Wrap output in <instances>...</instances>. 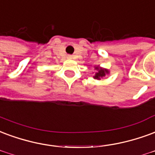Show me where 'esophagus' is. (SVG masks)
<instances>
[{
    "mask_svg": "<svg viewBox=\"0 0 155 155\" xmlns=\"http://www.w3.org/2000/svg\"><path fill=\"white\" fill-rule=\"evenodd\" d=\"M67 58H68V59H71L72 56H71V55H69L68 57H67Z\"/></svg>",
    "mask_w": 155,
    "mask_h": 155,
    "instance_id": "34e87169",
    "label": "esophagus"
}]
</instances>
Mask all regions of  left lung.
<instances>
[{"label": "left lung", "instance_id": "left-lung-1", "mask_svg": "<svg viewBox=\"0 0 155 155\" xmlns=\"http://www.w3.org/2000/svg\"><path fill=\"white\" fill-rule=\"evenodd\" d=\"M94 69L96 70L95 74L94 75V79L95 80H101L104 77H105L106 74H108L110 73L109 70H107L104 67H101L99 66H94Z\"/></svg>", "mask_w": 155, "mask_h": 155}]
</instances>
